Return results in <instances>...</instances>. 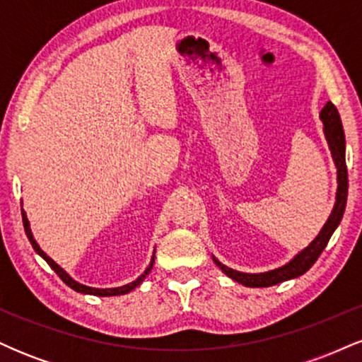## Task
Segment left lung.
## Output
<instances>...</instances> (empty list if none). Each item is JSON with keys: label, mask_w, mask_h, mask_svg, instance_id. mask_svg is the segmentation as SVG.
Instances as JSON below:
<instances>
[{"label": "left lung", "mask_w": 362, "mask_h": 362, "mask_svg": "<svg viewBox=\"0 0 362 362\" xmlns=\"http://www.w3.org/2000/svg\"><path fill=\"white\" fill-rule=\"evenodd\" d=\"M320 119L323 122V132H325V138L328 143V148L332 151V158L335 161V167H337V195H335V204L332 209L330 216H328L327 223L323 224V228L320 230L317 238L311 242L305 250H301L294 257L293 260H289L288 264L282 265L279 269H274L269 272H260V274H247V272H238L233 269L226 267L219 262L216 257H213L214 264L218 265L221 271L226 274L228 277L240 282V284L247 286V288H269V286L279 284L282 281L294 279V277L305 274L311 265L317 262L320 253L325 250L328 240L334 235V231L337 230L339 223L342 221L344 211H346L347 204V189H349V178H347V165H346V136H344L342 129V120H340L337 107L332 102H327L322 112H320Z\"/></svg>", "instance_id": "8db88e82"}]
</instances>
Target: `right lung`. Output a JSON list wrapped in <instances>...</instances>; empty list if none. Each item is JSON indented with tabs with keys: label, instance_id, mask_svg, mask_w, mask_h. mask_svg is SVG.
I'll use <instances>...</instances> for the list:
<instances>
[{
	"label": "right lung",
	"instance_id": "1",
	"mask_svg": "<svg viewBox=\"0 0 362 362\" xmlns=\"http://www.w3.org/2000/svg\"><path fill=\"white\" fill-rule=\"evenodd\" d=\"M22 219H23V228H25V233H27V238L30 240V243H32V247H34V250H35L37 253H39V255L42 257V259H44L45 262H47L49 265H51V269H52V271L56 272L57 276L61 277L62 282H64L66 286H69V288H71V289L78 291V293H83V294H93V296H120V294H127V293H131V291L134 289V288H138V286L141 284V282L144 281V277L148 276L149 271H151L153 264H155V255H153V259H151V264L148 265V269H146V271H144L143 274H141V276H139L138 279H136V281L129 282V284H126V286H120V288H107V289L90 288V286L80 284V282H76V281H74L73 277L69 276V274L64 271V269H61L59 265H57L56 262H54V260L51 259V257H47V255H45L42 248L39 247V243L35 242L34 235H32V230H30V223H28V219H27V214H25V211H23V209H22Z\"/></svg>",
	"mask_w": 362,
	"mask_h": 362
}]
</instances>
